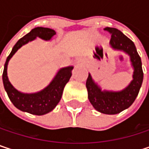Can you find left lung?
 Wrapping results in <instances>:
<instances>
[{"instance_id": "8db88e82", "label": "left lung", "mask_w": 149, "mask_h": 149, "mask_svg": "<svg viewBox=\"0 0 149 149\" xmlns=\"http://www.w3.org/2000/svg\"><path fill=\"white\" fill-rule=\"evenodd\" d=\"M104 30L111 33L110 47L113 50L123 52L130 56L131 66L134 70L133 79L122 91H104L89 73L86 80V88L89 101L96 110L103 114L116 115L128 109L134 102L143 81V72L141 60L134 42L116 28L106 27Z\"/></svg>"}]
</instances>
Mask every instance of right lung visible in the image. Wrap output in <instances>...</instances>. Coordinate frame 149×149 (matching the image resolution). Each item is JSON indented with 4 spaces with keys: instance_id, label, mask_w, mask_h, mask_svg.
<instances>
[{
    "instance_id": "obj_1",
    "label": "right lung",
    "mask_w": 149,
    "mask_h": 149,
    "mask_svg": "<svg viewBox=\"0 0 149 149\" xmlns=\"http://www.w3.org/2000/svg\"><path fill=\"white\" fill-rule=\"evenodd\" d=\"M55 34L56 32L53 29L41 26L35 27L17 41L12 49V52L7 58L2 74L3 85L10 101L21 111L37 116H42L51 112L60 101L64 88L72 77V71L73 69L72 65L60 68L50 84L43 90L35 93H23L19 91L8 80V62L22 45L36 40V38H40L45 41L51 40Z\"/></svg>"
}]
</instances>
